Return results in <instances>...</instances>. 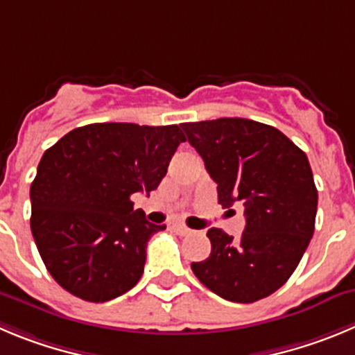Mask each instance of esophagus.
Wrapping results in <instances>:
<instances>
[{"label":"esophagus","instance_id":"1","mask_svg":"<svg viewBox=\"0 0 355 355\" xmlns=\"http://www.w3.org/2000/svg\"><path fill=\"white\" fill-rule=\"evenodd\" d=\"M173 230H175V233L180 234V236H187V234L193 233V231L189 230V227H185L184 224H173Z\"/></svg>","mask_w":355,"mask_h":355}]
</instances>
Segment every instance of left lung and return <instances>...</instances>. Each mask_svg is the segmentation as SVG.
<instances>
[{
	"label": "left lung",
	"instance_id": "8db88e82",
	"mask_svg": "<svg viewBox=\"0 0 355 355\" xmlns=\"http://www.w3.org/2000/svg\"><path fill=\"white\" fill-rule=\"evenodd\" d=\"M189 144L217 184L218 203L245 207V231L211 227V252L193 263L205 287L234 303H254L289 280L313 236L317 187L306 154L282 131L240 117L184 122Z\"/></svg>",
	"mask_w": 355,
	"mask_h": 355
}]
</instances>
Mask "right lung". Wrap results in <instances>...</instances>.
Returning a JSON list of instances; mask_svg holds the SVG:
<instances>
[{
  "instance_id": "obj_1",
  "label": "right lung",
  "mask_w": 355,
  "mask_h": 355,
  "mask_svg": "<svg viewBox=\"0 0 355 355\" xmlns=\"http://www.w3.org/2000/svg\"><path fill=\"white\" fill-rule=\"evenodd\" d=\"M178 125L98 122L45 150L31 184V233L55 282L105 303L137 286L155 226L132 208L157 189L178 145Z\"/></svg>"
}]
</instances>
